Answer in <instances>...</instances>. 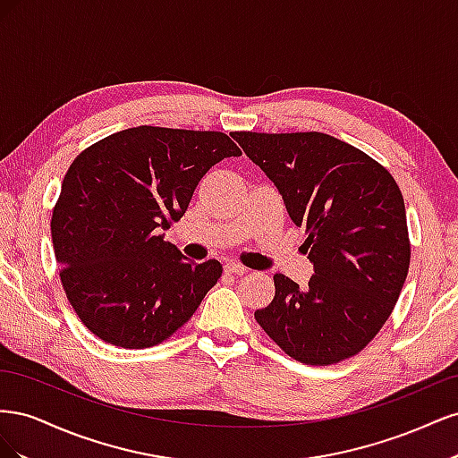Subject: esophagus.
Listing matches in <instances>:
<instances>
[{"label":"esophagus","mask_w":458,"mask_h":458,"mask_svg":"<svg viewBox=\"0 0 458 458\" xmlns=\"http://www.w3.org/2000/svg\"><path fill=\"white\" fill-rule=\"evenodd\" d=\"M248 269L244 267V266H241V263H234V261H231V263H227L225 266V273H229V275H237V276H241V275H244Z\"/></svg>","instance_id":"obj_1"}]
</instances>
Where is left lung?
Segmentation results:
<instances>
[{
	"label": "left lung",
	"instance_id": "8db88e82",
	"mask_svg": "<svg viewBox=\"0 0 458 458\" xmlns=\"http://www.w3.org/2000/svg\"><path fill=\"white\" fill-rule=\"evenodd\" d=\"M267 174L298 227L315 275L306 290L276 273L275 298L254 313L300 363L327 367L357 355L392 315L411 263L403 195L363 150L318 131H234Z\"/></svg>",
	"mask_w": 458,
	"mask_h": 458
}]
</instances>
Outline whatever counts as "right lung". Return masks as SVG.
Listing matches in <instances>:
<instances>
[{
	"mask_svg": "<svg viewBox=\"0 0 458 458\" xmlns=\"http://www.w3.org/2000/svg\"><path fill=\"white\" fill-rule=\"evenodd\" d=\"M241 148L221 131L140 126L84 148L53 206L51 239L64 294L106 344L145 350L168 340L224 273L164 241L204 174Z\"/></svg>",
	"mask_w": 458,
	"mask_h": 458,
	"instance_id": "obj_1",
	"label": "right lung"
}]
</instances>
